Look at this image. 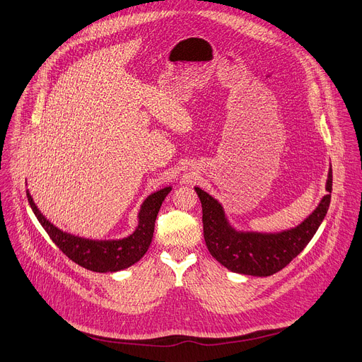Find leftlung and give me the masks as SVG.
<instances>
[{
  "instance_id": "obj_1",
  "label": "left lung",
  "mask_w": 362,
  "mask_h": 362,
  "mask_svg": "<svg viewBox=\"0 0 362 362\" xmlns=\"http://www.w3.org/2000/svg\"><path fill=\"white\" fill-rule=\"evenodd\" d=\"M202 204L204 237L211 255L223 267L240 274L272 276L298 257L316 234L331 204L332 169L326 182L327 194L299 226L280 234L237 233L228 225L222 206L211 194L194 187Z\"/></svg>"
}]
</instances>
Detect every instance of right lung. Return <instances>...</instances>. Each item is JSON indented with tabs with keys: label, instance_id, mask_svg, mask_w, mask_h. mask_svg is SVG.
I'll use <instances>...</instances> for the list:
<instances>
[{
	"label": "right lung",
	"instance_id": "right-lung-1",
	"mask_svg": "<svg viewBox=\"0 0 362 362\" xmlns=\"http://www.w3.org/2000/svg\"><path fill=\"white\" fill-rule=\"evenodd\" d=\"M170 190L172 187H164L150 194L144 201L141 211L139 214L140 223L136 229V233L127 238L112 241H93L63 233L42 215L36 204L33 202L28 190L27 199L33 212H35L39 222L46 229L50 240L57 245V248L64 255L69 257L72 261L76 262V264L86 270L96 273H114L136 264V262L147 252L153 238L154 222L158 209Z\"/></svg>",
	"mask_w": 362,
	"mask_h": 362
}]
</instances>
